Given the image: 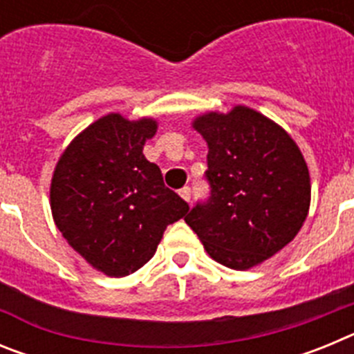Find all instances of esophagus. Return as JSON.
Returning <instances> with one entry per match:
<instances>
[{
	"label": "esophagus",
	"mask_w": 354,
	"mask_h": 354,
	"mask_svg": "<svg viewBox=\"0 0 354 354\" xmlns=\"http://www.w3.org/2000/svg\"><path fill=\"white\" fill-rule=\"evenodd\" d=\"M179 195L183 196V198L186 200V202H189V200H192V187L184 186L183 189H180V192H179Z\"/></svg>",
	"instance_id": "obj_1"
}]
</instances>
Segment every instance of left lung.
<instances>
[{
    "label": "left lung",
    "instance_id": "8db88e82",
    "mask_svg": "<svg viewBox=\"0 0 354 354\" xmlns=\"http://www.w3.org/2000/svg\"><path fill=\"white\" fill-rule=\"evenodd\" d=\"M211 196L184 218L216 262L250 270L296 237L310 207V175L286 129L246 106L200 115Z\"/></svg>",
    "mask_w": 354,
    "mask_h": 354
}]
</instances>
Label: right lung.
<instances>
[{
    "label": "right lung",
    "instance_id": "add662e5",
    "mask_svg": "<svg viewBox=\"0 0 354 354\" xmlns=\"http://www.w3.org/2000/svg\"><path fill=\"white\" fill-rule=\"evenodd\" d=\"M154 118L109 113L90 124L64 150L51 179L53 220L97 271L127 277L154 257L165 228L189 205L162 183L143 145Z\"/></svg>",
    "mask_w": 354,
    "mask_h": 354
}]
</instances>
